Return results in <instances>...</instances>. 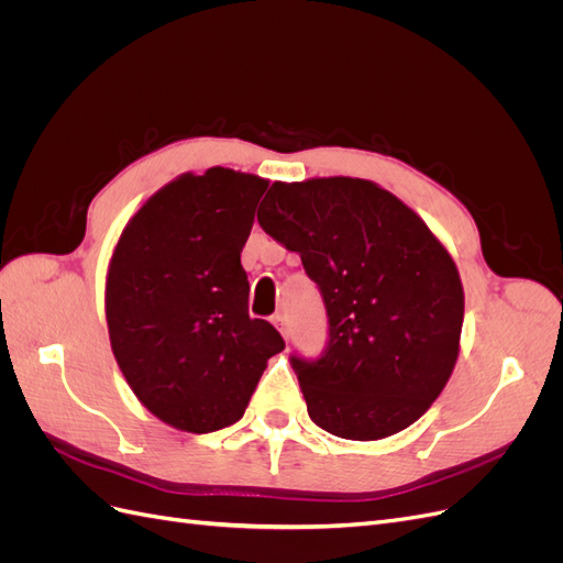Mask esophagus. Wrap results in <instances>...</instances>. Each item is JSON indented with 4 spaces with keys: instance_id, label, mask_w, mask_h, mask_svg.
Masks as SVG:
<instances>
[{
    "instance_id": "34e87169",
    "label": "esophagus",
    "mask_w": 563,
    "mask_h": 563,
    "mask_svg": "<svg viewBox=\"0 0 563 563\" xmlns=\"http://www.w3.org/2000/svg\"><path fill=\"white\" fill-rule=\"evenodd\" d=\"M272 323H275V329L288 340V319H286V314L277 312L275 317H272Z\"/></svg>"
}]
</instances>
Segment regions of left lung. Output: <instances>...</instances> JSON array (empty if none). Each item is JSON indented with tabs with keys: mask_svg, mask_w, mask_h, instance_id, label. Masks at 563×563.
<instances>
[{
	"mask_svg": "<svg viewBox=\"0 0 563 563\" xmlns=\"http://www.w3.org/2000/svg\"><path fill=\"white\" fill-rule=\"evenodd\" d=\"M258 223L300 253L327 305V350L291 356L310 418L354 441L413 424L460 352L465 294L446 246L401 199L345 176L272 183Z\"/></svg>",
	"mask_w": 563,
	"mask_h": 563,
	"instance_id": "8db88e82",
	"label": "left lung"
}]
</instances>
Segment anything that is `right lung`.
<instances>
[{
  "mask_svg": "<svg viewBox=\"0 0 563 563\" xmlns=\"http://www.w3.org/2000/svg\"><path fill=\"white\" fill-rule=\"evenodd\" d=\"M267 180L213 166L183 174L135 211L112 251V354L152 416L207 434L236 422L279 331L249 317L242 249Z\"/></svg>",
  "mask_w": 563,
  "mask_h": 563,
  "instance_id": "obj_1",
  "label": "right lung"
}]
</instances>
